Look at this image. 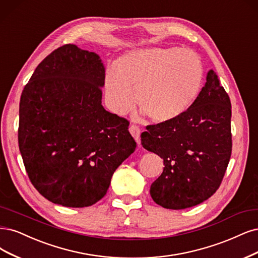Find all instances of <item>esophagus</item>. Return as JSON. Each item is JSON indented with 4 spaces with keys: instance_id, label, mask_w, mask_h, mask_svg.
I'll return each instance as SVG.
<instances>
[{
    "instance_id": "1",
    "label": "esophagus",
    "mask_w": 258,
    "mask_h": 258,
    "mask_svg": "<svg viewBox=\"0 0 258 258\" xmlns=\"http://www.w3.org/2000/svg\"><path fill=\"white\" fill-rule=\"evenodd\" d=\"M129 131H130V133L132 135V137L135 138V140L137 141V143L140 144V135H141L140 128L138 126H136V125H131L130 128H129Z\"/></svg>"
}]
</instances>
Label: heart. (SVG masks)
<instances>
[{
	"mask_svg": "<svg viewBox=\"0 0 258 258\" xmlns=\"http://www.w3.org/2000/svg\"><path fill=\"white\" fill-rule=\"evenodd\" d=\"M204 81L202 60L190 49L144 48L120 56L106 72L104 96L118 115L135 105L154 122L178 119L197 102Z\"/></svg>",
	"mask_w": 258,
	"mask_h": 258,
	"instance_id": "b5f03b06",
	"label": "heart"
}]
</instances>
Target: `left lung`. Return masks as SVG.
Listing matches in <instances>:
<instances>
[{"mask_svg": "<svg viewBox=\"0 0 258 258\" xmlns=\"http://www.w3.org/2000/svg\"><path fill=\"white\" fill-rule=\"evenodd\" d=\"M232 105L214 70L192 108L178 119L146 126L141 143L163 159L150 195L166 209H185L208 200L223 180L232 155Z\"/></svg>", "mask_w": 258, "mask_h": 258, "instance_id": "left-lung-1", "label": "left lung"}]
</instances>
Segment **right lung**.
<instances>
[{
	"instance_id": "add662e5",
	"label": "right lung",
	"mask_w": 258,
	"mask_h": 258,
	"mask_svg": "<svg viewBox=\"0 0 258 258\" xmlns=\"http://www.w3.org/2000/svg\"><path fill=\"white\" fill-rule=\"evenodd\" d=\"M104 79L100 57L69 43L51 52L23 88L19 149L32 184L52 203L94 205L136 150L129 121L101 104Z\"/></svg>"
}]
</instances>
